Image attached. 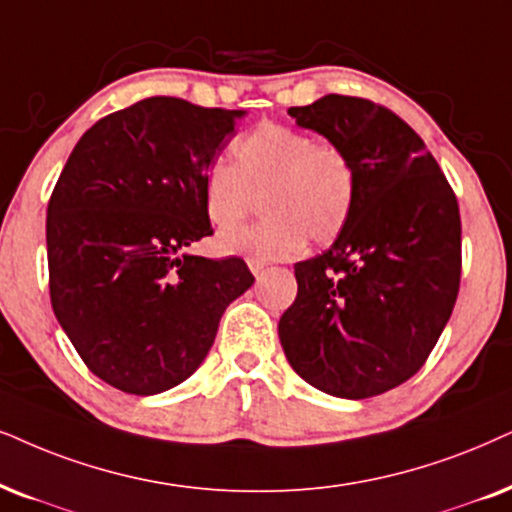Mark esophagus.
<instances>
[{"instance_id":"1","label":"esophagus","mask_w":512,"mask_h":512,"mask_svg":"<svg viewBox=\"0 0 512 512\" xmlns=\"http://www.w3.org/2000/svg\"><path fill=\"white\" fill-rule=\"evenodd\" d=\"M248 267H250L252 274L260 276L262 271H264V267H267V262L260 260V257H248Z\"/></svg>"}]
</instances>
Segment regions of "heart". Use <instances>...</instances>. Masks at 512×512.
<instances>
[{"mask_svg":"<svg viewBox=\"0 0 512 512\" xmlns=\"http://www.w3.org/2000/svg\"><path fill=\"white\" fill-rule=\"evenodd\" d=\"M231 153L234 165L215 163L203 174L205 215L224 229L241 222L255 208L257 196L269 215L226 229L219 248L286 257L304 238L326 245L345 231L357 203V172L338 144L262 122L238 137Z\"/></svg>","mask_w":512,"mask_h":512,"instance_id":"heart-1","label":"heart"}]
</instances>
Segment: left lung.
Listing matches in <instances>:
<instances>
[{
  "mask_svg": "<svg viewBox=\"0 0 512 512\" xmlns=\"http://www.w3.org/2000/svg\"><path fill=\"white\" fill-rule=\"evenodd\" d=\"M288 115L349 155L357 203L331 248L295 264L297 297L278 338L316 390L375 397L420 371L454 312L456 196L423 139L390 108L328 94Z\"/></svg>",
  "mask_w": 512,
  "mask_h": 512,
  "instance_id": "obj_1",
  "label": "left lung"
}]
</instances>
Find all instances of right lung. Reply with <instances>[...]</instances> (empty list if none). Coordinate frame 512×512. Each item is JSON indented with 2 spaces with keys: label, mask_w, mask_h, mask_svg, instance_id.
<instances>
[{
  "label": "right lung",
  "mask_w": 512,
  "mask_h": 512,
  "mask_svg": "<svg viewBox=\"0 0 512 512\" xmlns=\"http://www.w3.org/2000/svg\"><path fill=\"white\" fill-rule=\"evenodd\" d=\"M245 111L151 96L89 127L47 208L51 307L89 371L127 394L184 383L255 276L212 236L203 174Z\"/></svg>",
  "instance_id": "right-lung-1"
}]
</instances>
